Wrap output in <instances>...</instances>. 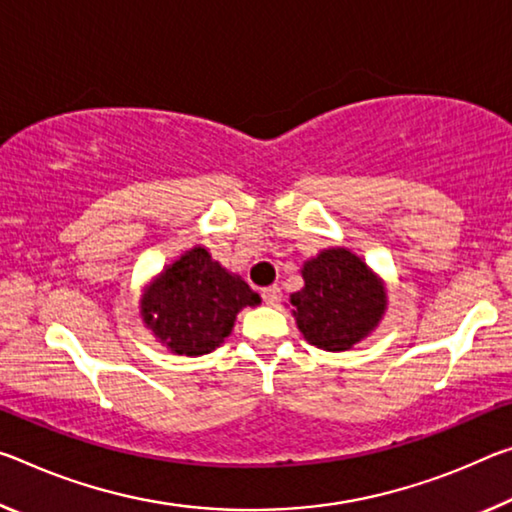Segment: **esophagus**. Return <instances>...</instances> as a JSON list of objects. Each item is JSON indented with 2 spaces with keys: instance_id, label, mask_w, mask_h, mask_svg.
<instances>
[{
  "instance_id": "1",
  "label": "esophagus",
  "mask_w": 512,
  "mask_h": 512,
  "mask_svg": "<svg viewBox=\"0 0 512 512\" xmlns=\"http://www.w3.org/2000/svg\"><path fill=\"white\" fill-rule=\"evenodd\" d=\"M262 298H264L266 305H278L280 298H282V291H280L278 285L266 287V289H262Z\"/></svg>"
}]
</instances>
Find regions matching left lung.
Returning <instances> with one entry per match:
<instances>
[{"instance_id": "left-lung-1", "label": "left lung", "mask_w": 512, "mask_h": 512, "mask_svg": "<svg viewBox=\"0 0 512 512\" xmlns=\"http://www.w3.org/2000/svg\"><path fill=\"white\" fill-rule=\"evenodd\" d=\"M305 287L291 294L296 326L316 348L339 353L371 335L383 319V280L346 248H328L303 264Z\"/></svg>"}]
</instances>
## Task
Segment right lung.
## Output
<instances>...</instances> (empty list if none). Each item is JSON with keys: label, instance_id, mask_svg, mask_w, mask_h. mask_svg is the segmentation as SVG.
Listing matches in <instances>:
<instances>
[{"label": "right lung", "instance_id": "1", "mask_svg": "<svg viewBox=\"0 0 512 512\" xmlns=\"http://www.w3.org/2000/svg\"><path fill=\"white\" fill-rule=\"evenodd\" d=\"M259 296L196 246L168 264L141 296L143 323L177 355H205L225 342L243 307Z\"/></svg>", "mask_w": 512, "mask_h": 512}]
</instances>
